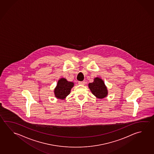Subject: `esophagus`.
Returning a JSON list of instances; mask_svg holds the SVG:
<instances>
[{
    "instance_id": "34e87169",
    "label": "esophagus",
    "mask_w": 154,
    "mask_h": 154,
    "mask_svg": "<svg viewBox=\"0 0 154 154\" xmlns=\"http://www.w3.org/2000/svg\"><path fill=\"white\" fill-rule=\"evenodd\" d=\"M85 81H79L78 84L79 85H85Z\"/></svg>"
}]
</instances>
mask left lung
<instances>
[{
	"instance_id": "obj_1",
	"label": "left lung",
	"mask_w": 154,
	"mask_h": 154,
	"mask_svg": "<svg viewBox=\"0 0 154 154\" xmlns=\"http://www.w3.org/2000/svg\"><path fill=\"white\" fill-rule=\"evenodd\" d=\"M88 87L93 95L97 98L103 99L107 95V90L103 81L99 78L94 79V81L88 84Z\"/></svg>"
}]
</instances>
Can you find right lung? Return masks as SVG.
Instances as JSON below:
<instances>
[{"label": "right lung", "mask_w": 154, "mask_h": 154, "mask_svg": "<svg viewBox=\"0 0 154 154\" xmlns=\"http://www.w3.org/2000/svg\"><path fill=\"white\" fill-rule=\"evenodd\" d=\"M74 86V83L67 81L66 79L62 78L59 80L54 93L56 98L60 99H64L69 95L71 88Z\"/></svg>", "instance_id": "right-lung-1"}]
</instances>
